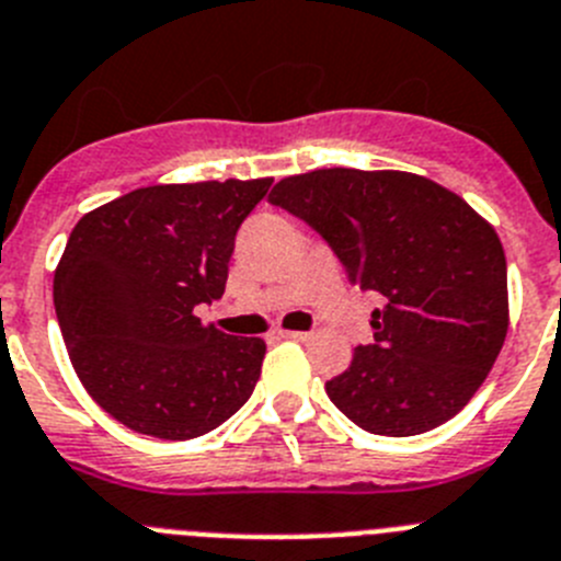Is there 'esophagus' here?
I'll return each instance as SVG.
<instances>
[{"label":"esophagus","instance_id":"34e87169","mask_svg":"<svg viewBox=\"0 0 561 561\" xmlns=\"http://www.w3.org/2000/svg\"><path fill=\"white\" fill-rule=\"evenodd\" d=\"M282 335L290 337V341H299V343H307L312 337L310 332H301V330H287V332H282Z\"/></svg>","mask_w":561,"mask_h":561}]
</instances>
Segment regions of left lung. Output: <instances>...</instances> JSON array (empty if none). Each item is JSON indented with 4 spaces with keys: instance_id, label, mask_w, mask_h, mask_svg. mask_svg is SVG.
Here are the masks:
<instances>
[{
    "instance_id": "8db88e82",
    "label": "left lung",
    "mask_w": 561,
    "mask_h": 561,
    "mask_svg": "<svg viewBox=\"0 0 561 561\" xmlns=\"http://www.w3.org/2000/svg\"><path fill=\"white\" fill-rule=\"evenodd\" d=\"M271 204L324 237L360 290L380 293L375 341L327 393L377 436L433 431L467 405L508 332L506 254L492 224L447 186L402 170L287 175Z\"/></svg>"
}]
</instances>
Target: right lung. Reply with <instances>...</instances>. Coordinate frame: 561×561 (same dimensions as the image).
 Returning a JSON list of instances; mask_svg holds the SVG:
<instances>
[{
  "label": "right lung",
  "instance_id": "add662e5",
  "mask_svg": "<svg viewBox=\"0 0 561 561\" xmlns=\"http://www.w3.org/2000/svg\"><path fill=\"white\" fill-rule=\"evenodd\" d=\"M274 179L156 184L78 220L55 268L60 335L105 413L184 442L224 425L260 380L265 341L201 324L226 290L240 224Z\"/></svg>",
  "mask_w": 561,
  "mask_h": 561
}]
</instances>
